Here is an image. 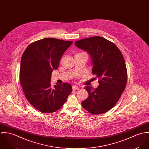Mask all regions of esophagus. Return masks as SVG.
<instances>
[{
    "instance_id": "esophagus-1",
    "label": "esophagus",
    "mask_w": 149,
    "mask_h": 149,
    "mask_svg": "<svg viewBox=\"0 0 149 149\" xmlns=\"http://www.w3.org/2000/svg\"><path fill=\"white\" fill-rule=\"evenodd\" d=\"M72 88L73 90H76V89H79V86H77V85H74L72 86Z\"/></svg>"
}]
</instances>
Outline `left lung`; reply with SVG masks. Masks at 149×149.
Here are the masks:
<instances>
[{
  "label": "left lung",
  "instance_id": "left-lung-1",
  "mask_svg": "<svg viewBox=\"0 0 149 149\" xmlns=\"http://www.w3.org/2000/svg\"><path fill=\"white\" fill-rule=\"evenodd\" d=\"M75 45L91 56L92 72L99 83L96 88L85 86L89 96L81 105L92 114L105 113L116 104L127 84V72L122 53L113 43L99 36L77 41Z\"/></svg>",
  "mask_w": 149,
  "mask_h": 149
}]
</instances>
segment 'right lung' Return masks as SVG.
Instances as JSON below:
<instances>
[{"label": "right lung", "instance_id": "obj_1", "mask_svg": "<svg viewBox=\"0 0 149 149\" xmlns=\"http://www.w3.org/2000/svg\"><path fill=\"white\" fill-rule=\"evenodd\" d=\"M72 41L46 38L30 44L21 58L20 83L29 102L43 113L57 111L66 102L72 91L70 84L51 87L52 71Z\"/></svg>", "mask_w": 149, "mask_h": 149}]
</instances>
